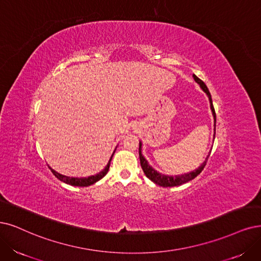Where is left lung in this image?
<instances>
[{"mask_svg": "<svg viewBox=\"0 0 261 261\" xmlns=\"http://www.w3.org/2000/svg\"><path fill=\"white\" fill-rule=\"evenodd\" d=\"M192 77H194V80L196 81V83L199 84L200 88L203 90L207 98H208V101H210V106H211V111H212V114H213V117H214V138H215V127H216V114H215V110H214V106H213V102H212V96H211V93L207 89L206 85L202 82L200 79H198V77L194 74L192 75ZM139 155H140V162H141V167L144 171V173H145V175L151 180L155 182V184L159 185V186H162V187H174V186H179L181 184H185V182L194 179L195 177H197L200 173L202 172V170L204 169L205 165H206V161L208 159V156L205 158V160L203 161V163L202 165H200V167L194 171L191 172H188V173H184V174H178V175H166V174H162V173H159L158 171H156L155 169H153L148 161L145 159V157L143 156L142 153V142H140V148H139Z\"/></svg>", "mask_w": 261, "mask_h": 261, "instance_id": "left-lung-1", "label": "left lung"}]
</instances>
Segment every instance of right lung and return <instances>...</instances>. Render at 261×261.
Instances as JSON below:
<instances>
[{"mask_svg":"<svg viewBox=\"0 0 261 261\" xmlns=\"http://www.w3.org/2000/svg\"><path fill=\"white\" fill-rule=\"evenodd\" d=\"M115 150H116V149H115ZM115 150H114V152L112 153V156H111V158H110V160H109V162H108V165L105 166V168H104L101 172H99L98 174L91 175V176H88V177H71V176H66V175H62V174H60V173L56 172V171H55L54 169H51L50 167H49V169L51 170L53 174H54L58 179H60L61 181L65 182V184H69V185H72V186H79V187H87V186H90V185L94 184V182L100 180L101 178H103L106 174H108L109 169H110V165H111V161H112V158H113L114 153H115Z\"/></svg>","mask_w":261,"mask_h":261,"instance_id":"1","label":"right lung"}]
</instances>
